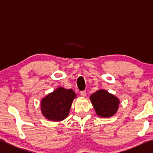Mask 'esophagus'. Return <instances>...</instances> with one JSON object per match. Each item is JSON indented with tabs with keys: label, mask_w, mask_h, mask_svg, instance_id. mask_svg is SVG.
Here are the masks:
<instances>
[{
	"label": "esophagus",
	"mask_w": 153,
	"mask_h": 153,
	"mask_svg": "<svg viewBox=\"0 0 153 153\" xmlns=\"http://www.w3.org/2000/svg\"><path fill=\"white\" fill-rule=\"evenodd\" d=\"M80 94H81L82 97H86V90H82V91L80 92Z\"/></svg>",
	"instance_id": "1"
}]
</instances>
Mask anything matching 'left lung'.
<instances>
[{
	"instance_id": "obj_1",
	"label": "left lung",
	"mask_w": 153,
	"mask_h": 153,
	"mask_svg": "<svg viewBox=\"0 0 153 153\" xmlns=\"http://www.w3.org/2000/svg\"><path fill=\"white\" fill-rule=\"evenodd\" d=\"M92 104L98 116L109 117L117 112L120 100L115 96L104 90H99L90 96Z\"/></svg>"
}]
</instances>
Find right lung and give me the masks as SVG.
Masks as SVG:
<instances>
[{
	"label": "right lung",
	"instance_id": "1",
	"mask_svg": "<svg viewBox=\"0 0 153 153\" xmlns=\"http://www.w3.org/2000/svg\"><path fill=\"white\" fill-rule=\"evenodd\" d=\"M76 94L73 90L59 88L42 100L41 111L48 120L61 121L69 115L72 102Z\"/></svg>",
	"mask_w": 153,
	"mask_h": 153
}]
</instances>
